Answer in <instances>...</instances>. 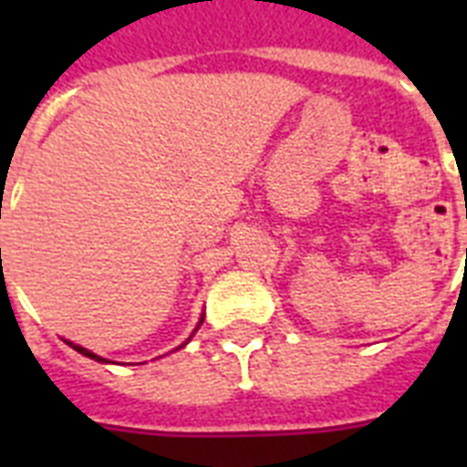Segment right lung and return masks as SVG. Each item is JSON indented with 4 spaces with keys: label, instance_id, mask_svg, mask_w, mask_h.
Masks as SVG:
<instances>
[{
    "label": "right lung",
    "instance_id": "1",
    "mask_svg": "<svg viewBox=\"0 0 467 467\" xmlns=\"http://www.w3.org/2000/svg\"><path fill=\"white\" fill-rule=\"evenodd\" d=\"M201 325H203V317H201V322H198V327H201ZM198 327H196V329H198ZM65 341H67V339H65ZM67 344H69V347H72V348H75V351H79V354H82V356H89V358H94V361H101V363L106 361V358H101V356H97V354H91L89 348L79 347V344H72V341H67Z\"/></svg>",
    "mask_w": 467,
    "mask_h": 467
}]
</instances>
